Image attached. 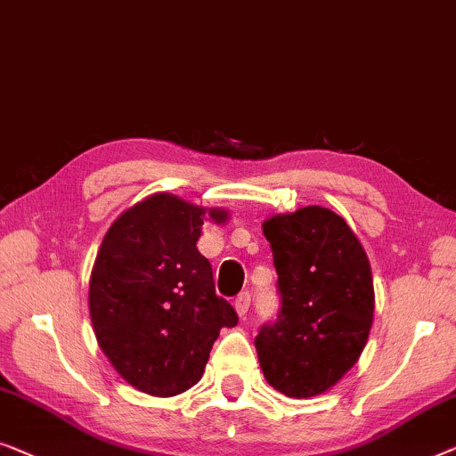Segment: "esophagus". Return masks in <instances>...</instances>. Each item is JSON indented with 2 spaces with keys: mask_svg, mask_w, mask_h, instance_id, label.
<instances>
[{
  "mask_svg": "<svg viewBox=\"0 0 456 456\" xmlns=\"http://www.w3.org/2000/svg\"><path fill=\"white\" fill-rule=\"evenodd\" d=\"M249 304H252V297H249V293L248 291H243V293H240L235 297V312L240 314V316H246L248 314V310H249Z\"/></svg>",
  "mask_w": 456,
  "mask_h": 456,
  "instance_id": "obj_1",
  "label": "esophagus"
}]
</instances>
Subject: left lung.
<instances>
[{
  "mask_svg": "<svg viewBox=\"0 0 456 456\" xmlns=\"http://www.w3.org/2000/svg\"><path fill=\"white\" fill-rule=\"evenodd\" d=\"M279 274L281 314L256 337L266 382L291 399L335 387L357 363L374 322L368 254L343 216L324 207L262 223Z\"/></svg>",
  "mask_w": 456,
  "mask_h": 456,
  "instance_id": "left-lung-1",
  "label": "left lung"
}]
</instances>
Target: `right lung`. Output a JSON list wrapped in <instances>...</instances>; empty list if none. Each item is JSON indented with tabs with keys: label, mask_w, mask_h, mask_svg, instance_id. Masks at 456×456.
I'll use <instances>...</instances> for the list:
<instances>
[{
	"label": "right lung",
	"mask_w": 456,
	"mask_h": 456,
	"mask_svg": "<svg viewBox=\"0 0 456 456\" xmlns=\"http://www.w3.org/2000/svg\"><path fill=\"white\" fill-rule=\"evenodd\" d=\"M207 216L216 225L229 221L225 208L159 191L113 221L94 260V337L118 374L146 395L175 396L194 387L221 329L237 324L196 248Z\"/></svg>",
	"instance_id": "right-lung-1"
}]
</instances>
